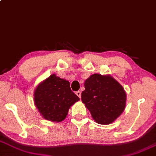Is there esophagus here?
Returning a JSON list of instances; mask_svg holds the SVG:
<instances>
[{
    "mask_svg": "<svg viewBox=\"0 0 156 156\" xmlns=\"http://www.w3.org/2000/svg\"><path fill=\"white\" fill-rule=\"evenodd\" d=\"M76 94L77 96H78V97H79V98H80V97H81V93H80V91H76Z\"/></svg>",
    "mask_w": 156,
    "mask_h": 156,
    "instance_id": "obj_1",
    "label": "esophagus"
}]
</instances>
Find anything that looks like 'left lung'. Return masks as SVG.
<instances>
[{
	"label": "left lung",
	"instance_id": "left-lung-1",
	"mask_svg": "<svg viewBox=\"0 0 156 156\" xmlns=\"http://www.w3.org/2000/svg\"><path fill=\"white\" fill-rule=\"evenodd\" d=\"M82 102L97 123L110 124L124 110L126 94L123 86L110 75H91L84 83Z\"/></svg>",
	"mask_w": 156,
	"mask_h": 156
}]
</instances>
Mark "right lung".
Returning a JSON list of instances; mask_svg holds the SVG:
<instances>
[{"label":"right lung","instance_id":"add662e5","mask_svg":"<svg viewBox=\"0 0 156 156\" xmlns=\"http://www.w3.org/2000/svg\"><path fill=\"white\" fill-rule=\"evenodd\" d=\"M68 80L52 74L37 85L34 91L35 105L44 119L61 122L69 109L79 100Z\"/></svg>","mask_w":156,"mask_h":156}]
</instances>
